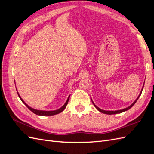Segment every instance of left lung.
Wrapping results in <instances>:
<instances>
[{
  "label": "left lung",
  "mask_w": 154,
  "mask_h": 154,
  "mask_svg": "<svg viewBox=\"0 0 154 154\" xmlns=\"http://www.w3.org/2000/svg\"><path fill=\"white\" fill-rule=\"evenodd\" d=\"M143 87H144V85L143 86V87H142V89H141V92H140V94H139V95L138 96V97H137V99L135 100L134 101V103H132V104H131L129 106H128L127 108H125V109H122V110H114V111H110V110H102V109H100L99 107H97L95 104H94V102L92 101V99H91V100H92V103H93V105H94V106L96 107V108L97 109V110H98L100 112H101V113H103V114H109V115H111V114H119V113H122V112H125V111H127V110H129L130 108H131V107L136 103V101H137V100L139 99V96H141V92H142V91H143Z\"/></svg>",
  "instance_id": "obj_1"
}]
</instances>
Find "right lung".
<instances>
[{"label":"right lung","mask_w":154,"mask_h":154,"mask_svg":"<svg viewBox=\"0 0 154 154\" xmlns=\"http://www.w3.org/2000/svg\"><path fill=\"white\" fill-rule=\"evenodd\" d=\"M17 93H18V96H19V97H20V99L21 101H22V103H24V104L27 107V108H28V109L32 112H33L34 114H36V115H38V116H53V115H56V114H59V113H60V112H62L65 109H66V106H67V103H68L69 97H70V95H69V96L68 97V98H67V100L66 103H65V104L61 107V108H60L59 109L55 110H51H51H50V111H46V110H36V109H33V108H31V106H29L28 105L26 104V103H25V102H24V101L22 99V97H20V96L19 95V94H18V92H17Z\"/></svg>","instance_id":"obj_1"}]
</instances>
